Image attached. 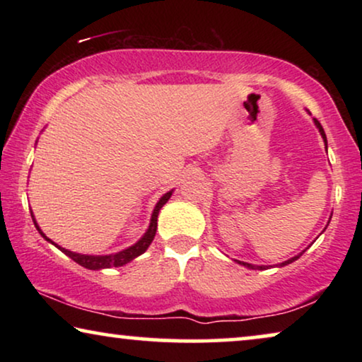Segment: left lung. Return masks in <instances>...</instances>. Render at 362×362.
I'll use <instances>...</instances> for the list:
<instances>
[{"label": "left lung", "mask_w": 362, "mask_h": 362, "mask_svg": "<svg viewBox=\"0 0 362 362\" xmlns=\"http://www.w3.org/2000/svg\"><path fill=\"white\" fill-rule=\"evenodd\" d=\"M310 113V112H308ZM313 122H315V125H316V128H318V132H320V135H321V138H323V141H325V146H326V150H328V140H326V135H325V130H323V127H321V123L316 120V118H313ZM331 219V217H329ZM305 252V250H303ZM303 252H300L298 255H295V257H291V259H288V260H285V262H281V264H279L276 267H285V265H288V264H291V262H295L296 259H300V255L303 254ZM237 264L239 265H244V267H247V269H250V270H265L267 267L265 265H252V264H247V262H240V260H235Z\"/></svg>", "instance_id": "8db88e82"}]
</instances>
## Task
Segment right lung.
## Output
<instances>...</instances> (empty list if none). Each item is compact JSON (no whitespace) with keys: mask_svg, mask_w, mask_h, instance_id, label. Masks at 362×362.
Here are the masks:
<instances>
[{"mask_svg":"<svg viewBox=\"0 0 362 362\" xmlns=\"http://www.w3.org/2000/svg\"><path fill=\"white\" fill-rule=\"evenodd\" d=\"M173 191H175V189L168 191L166 194H163V196L160 197V201L156 202L155 209H153V212H151L150 226H148V229H146L145 234H143V235L140 237V240L135 242V244L130 245V247H127V249H123V250H120V252H115V254H108V255H90V254H77V252H72V250H67V249H64V247L57 245L56 242H52L51 239H49V237H47L46 234H44V232L41 230V227L37 226V222H36V217H34L33 211H31V216H33V222H34V226H36V229H37L39 234H41V235L44 237V239H46V240L49 242V244L56 245L59 250L64 252V254H66L67 257H71V259H72L74 262H77L78 265L86 267V269H88V270H102V269H112V267H123V265H127L128 262L135 260L136 257H140L141 254H145L146 249H148V247H150V244H151V242H153V239H155V234H156V227H158V214H160L161 207L165 206L166 202H168V199H170V197H171Z\"/></svg>","mask_w":362,"mask_h":362,"instance_id":"1","label":"right lung"}]
</instances>
